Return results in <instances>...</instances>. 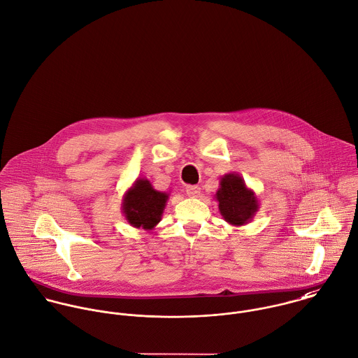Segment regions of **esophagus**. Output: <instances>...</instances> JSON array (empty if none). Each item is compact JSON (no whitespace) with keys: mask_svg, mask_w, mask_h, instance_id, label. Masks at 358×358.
<instances>
[{"mask_svg":"<svg viewBox=\"0 0 358 358\" xmlns=\"http://www.w3.org/2000/svg\"><path fill=\"white\" fill-rule=\"evenodd\" d=\"M201 194V188L198 185H188L187 187V195L191 198H196Z\"/></svg>","mask_w":358,"mask_h":358,"instance_id":"34e87169","label":"esophagus"}]
</instances>
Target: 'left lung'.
Masks as SVG:
<instances>
[{
    "label": "left lung",
    "mask_w": 358,
    "mask_h": 358,
    "mask_svg": "<svg viewBox=\"0 0 358 358\" xmlns=\"http://www.w3.org/2000/svg\"><path fill=\"white\" fill-rule=\"evenodd\" d=\"M215 199L220 215L234 227L249 224L260 209L257 195L236 173H228L220 178Z\"/></svg>",
    "instance_id": "left-lung-1"
}]
</instances>
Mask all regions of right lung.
<instances>
[{"label": "right lung", "instance_id": "1", "mask_svg": "<svg viewBox=\"0 0 358 358\" xmlns=\"http://www.w3.org/2000/svg\"><path fill=\"white\" fill-rule=\"evenodd\" d=\"M167 201L169 194L155 189L149 180L140 177L124 192L122 213L131 227L152 231L160 222Z\"/></svg>", "mask_w": 358, "mask_h": 358}]
</instances>
